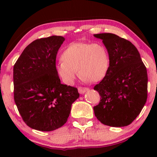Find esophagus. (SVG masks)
I'll return each mask as SVG.
<instances>
[{"instance_id": "esophagus-1", "label": "esophagus", "mask_w": 157, "mask_h": 157, "mask_svg": "<svg viewBox=\"0 0 157 157\" xmlns=\"http://www.w3.org/2000/svg\"><path fill=\"white\" fill-rule=\"evenodd\" d=\"M78 92L80 94H84L86 91H88L89 90V89L86 87H81V86H79L78 88Z\"/></svg>"}]
</instances>
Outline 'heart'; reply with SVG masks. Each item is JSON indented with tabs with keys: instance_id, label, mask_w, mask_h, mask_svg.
<instances>
[{
	"instance_id": "b5f03b06",
	"label": "heart",
	"mask_w": 157,
	"mask_h": 157,
	"mask_svg": "<svg viewBox=\"0 0 157 157\" xmlns=\"http://www.w3.org/2000/svg\"><path fill=\"white\" fill-rule=\"evenodd\" d=\"M56 72L64 83L72 85L78 75L85 81L96 82L103 79L110 66L108 49L101 42H74L61 53Z\"/></svg>"
}]
</instances>
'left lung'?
I'll use <instances>...</instances> for the list:
<instances>
[{
	"mask_svg": "<svg viewBox=\"0 0 157 157\" xmlns=\"http://www.w3.org/2000/svg\"><path fill=\"white\" fill-rule=\"evenodd\" d=\"M108 49L110 66L94 89L101 96L94 107V114L103 124L121 127L132 124L147 99V68L134 44L115 34H94Z\"/></svg>",
	"mask_w": 157,
	"mask_h": 157,
	"instance_id": "1",
	"label": "left lung"
}]
</instances>
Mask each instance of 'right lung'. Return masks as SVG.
Masks as SVG:
<instances>
[{
    "instance_id": "right-lung-1",
    "label": "right lung",
    "mask_w": 157,
    "mask_h": 157,
    "mask_svg": "<svg viewBox=\"0 0 157 157\" xmlns=\"http://www.w3.org/2000/svg\"><path fill=\"white\" fill-rule=\"evenodd\" d=\"M64 40L57 36L36 39L14 64L15 103L23 121L33 129L61 127L79 97L77 88L61 83L56 72V55Z\"/></svg>"
}]
</instances>
